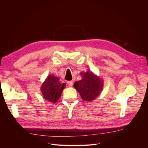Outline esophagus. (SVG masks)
Masks as SVG:
<instances>
[{"label":"esophagus","instance_id":"obj_1","mask_svg":"<svg viewBox=\"0 0 148 148\" xmlns=\"http://www.w3.org/2000/svg\"><path fill=\"white\" fill-rule=\"evenodd\" d=\"M67 83H68V84L70 86H73V81H69V82H67Z\"/></svg>","mask_w":148,"mask_h":148}]
</instances>
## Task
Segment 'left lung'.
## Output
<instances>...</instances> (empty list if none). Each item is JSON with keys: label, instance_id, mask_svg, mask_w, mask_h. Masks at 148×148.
Listing matches in <instances>:
<instances>
[{"label": "left lung", "instance_id": "left-lung-1", "mask_svg": "<svg viewBox=\"0 0 148 148\" xmlns=\"http://www.w3.org/2000/svg\"><path fill=\"white\" fill-rule=\"evenodd\" d=\"M79 74L82 75V79L74 83V88L83 100L88 102L95 100L101 94L104 86V82L90 71H82Z\"/></svg>", "mask_w": 148, "mask_h": 148}]
</instances>
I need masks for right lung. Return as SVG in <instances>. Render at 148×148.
<instances>
[{
	"label": "right lung",
	"mask_w": 148,
	"mask_h": 148,
	"mask_svg": "<svg viewBox=\"0 0 148 148\" xmlns=\"http://www.w3.org/2000/svg\"><path fill=\"white\" fill-rule=\"evenodd\" d=\"M66 84L62 83L60 78L50 75L47 77L41 87L43 97L46 100L56 103L60 97Z\"/></svg>",
	"instance_id": "1"
}]
</instances>
